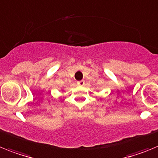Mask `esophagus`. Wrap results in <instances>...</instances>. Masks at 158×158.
I'll use <instances>...</instances> for the list:
<instances>
[{"mask_svg":"<svg viewBox=\"0 0 158 158\" xmlns=\"http://www.w3.org/2000/svg\"><path fill=\"white\" fill-rule=\"evenodd\" d=\"M78 85H79V86H83L85 83V82L83 80H80V81H78Z\"/></svg>","mask_w":158,"mask_h":158,"instance_id":"obj_1","label":"esophagus"}]
</instances>
